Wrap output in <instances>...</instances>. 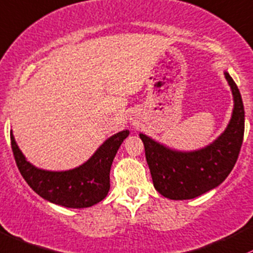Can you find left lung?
<instances>
[{
  "mask_svg": "<svg viewBox=\"0 0 253 253\" xmlns=\"http://www.w3.org/2000/svg\"><path fill=\"white\" fill-rule=\"evenodd\" d=\"M233 95L232 117L224 131L205 147L178 151L140 132L154 188L172 200L197 198L216 188L234 168L243 145L245 111L240 91L227 71Z\"/></svg>",
  "mask_w": 253,
  "mask_h": 253,
  "instance_id": "left-lung-1",
  "label": "left lung"
}]
</instances>
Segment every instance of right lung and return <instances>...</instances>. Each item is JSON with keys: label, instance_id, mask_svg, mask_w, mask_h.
Instances as JSON below:
<instances>
[{"label": "right lung", "instance_id": "add662e5", "mask_svg": "<svg viewBox=\"0 0 253 253\" xmlns=\"http://www.w3.org/2000/svg\"><path fill=\"white\" fill-rule=\"evenodd\" d=\"M129 130L112 135L80 167L53 171L35 167L19 148L13 131L10 142L19 171L40 197L70 209L90 208L104 200L110 191V171L117 151L129 135Z\"/></svg>", "mask_w": 253, "mask_h": 253}]
</instances>
